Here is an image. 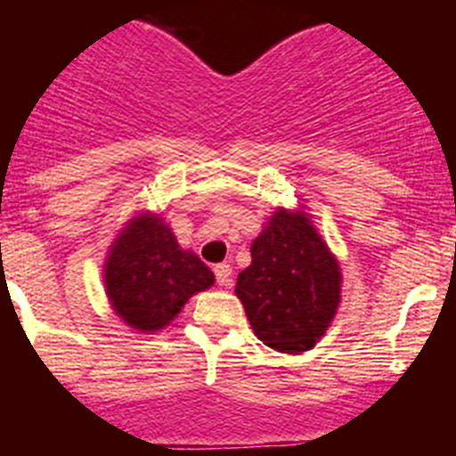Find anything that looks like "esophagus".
Wrapping results in <instances>:
<instances>
[{
    "instance_id": "1",
    "label": "esophagus",
    "mask_w": 456,
    "mask_h": 456,
    "mask_svg": "<svg viewBox=\"0 0 456 456\" xmlns=\"http://www.w3.org/2000/svg\"><path fill=\"white\" fill-rule=\"evenodd\" d=\"M215 276H216V283L225 285V288H228V285L232 283V267L228 263L216 265V267H215Z\"/></svg>"
}]
</instances>
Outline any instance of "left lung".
I'll return each instance as SVG.
<instances>
[{
    "label": "left lung",
    "mask_w": 456,
    "mask_h": 456,
    "mask_svg": "<svg viewBox=\"0 0 456 456\" xmlns=\"http://www.w3.org/2000/svg\"><path fill=\"white\" fill-rule=\"evenodd\" d=\"M340 292V263L304 205L276 208L235 285L257 340L281 354L308 352L331 326Z\"/></svg>",
    "instance_id": "left-lung-1"
}]
</instances>
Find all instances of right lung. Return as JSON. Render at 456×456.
Returning <instances> with one entry per match:
<instances>
[{
  "label": "right lung",
  "mask_w": 456,
  "mask_h": 456,
  "mask_svg": "<svg viewBox=\"0 0 456 456\" xmlns=\"http://www.w3.org/2000/svg\"><path fill=\"white\" fill-rule=\"evenodd\" d=\"M102 267L109 305L139 333L167 329L193 294L215 285L208 265L148 209L125 221Z\"/></svg>",
  "instance_id": "add662e5"
}]
</instances>
